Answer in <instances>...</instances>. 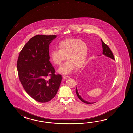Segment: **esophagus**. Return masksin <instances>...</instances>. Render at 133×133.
I'll use <instances>...</instances> for the list:
<instances>
[{"label": "esophagus", "instance_id": "obj_1", "mask_svg": "<svg viewBox=\"0 0 133 133\" xmlns=\"http://www.w3.org/2000/svg\"><path fill=\"white\" fill-rule=\"evenodd\" d=\"M63 78H64V79H67V78H69L70 76H66V75H64V76H63Z\"/></svg>", "mask_w": 133, "mask_h": 133}]
</instances>
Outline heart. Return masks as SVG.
Masks as SVG:
<instances>
[{
	"instance_id": "obj_1",
	"label": "heart",
	"mask_w": 133,
	"mask_h": 133,
	"mask_svg": "<svg viewBox=\"0 0 133 133\" xmlns=\"http://www.w3.org/2000/svg\"><path fill=\"white\" fill-rule=\"evenodd\" d=\"M58 48L59 50L55 49L51 51L50 57L52 62L57 65H60L65 58L67 59L59 68L60 73H69L76 66L80 68L85 62L88 45L84 41L76 38H68L59 43Z\"/></svg>"
}]
</instances>
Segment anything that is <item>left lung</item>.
Masks as SVG:
<instances>
[{
	"mask_svg": "<svg viewBox=\"0 0 133 133\" xmlns=\"http://www.w3.org/2000/svg\"><path fill=\"white\" fill-rule=\"evenodd\" d=\"M101 41H102V48H103V54L105 55V56H107V57H110L111 58L115 60L113 53H112V52L111 50L110 49L108 46V45H107L105 44V43L104 42L102 41V39H101ZM76 93L77 96H78V97L79 98V99H80L81 101H82V102H84V103H86V104H93V103H93V102L90 103V102H87V101H85V100H84V99H83L82 97H81V96H80L79 92H78V91L77 90V89L76 87Z\"/></svg>",
	"mask_w": 133,
	"mask_h": 133,
	"instance_id": "obj_1",
	"label": "left lung"
}]
</instances>
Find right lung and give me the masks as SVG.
Returning <instances> with one entry per match:
<instances>
[{
    "instance_id": "right-lung-1",
    "label": "right lung",
    "mask_w": 133,
    "mask_h": 133,
    "mask_svg": "<svg viewBox=\"0 0 133 133\" xmlns=\"http://www.w3.org/2000/svg\"><path fill=\"white\" fill-rule=\"evenodd\" d=\"M56 37L37 35L32 37L20 51L17 60L18 77L23 88L32 98L41 103L54 98L62 80L49 61V45Z\"/></svg>"
}]
</instances>
